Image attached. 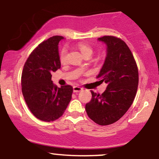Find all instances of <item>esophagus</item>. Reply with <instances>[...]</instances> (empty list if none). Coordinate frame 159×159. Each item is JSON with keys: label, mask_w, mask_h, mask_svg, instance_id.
Returning a JSON list of instances; mask_svg holds the SVG:
<instances>
[{"label": "esophagus", "mask_w": 159, "mask_h": 159, "mask_svg": "<svg viewBox=\"0 0 159 159\" xmlns=\"http://www.w3.org/2000/svg\"><path fill=\"white\" fill-rule=\"evenodd\" d=\"M82 90H83V89H82L81 87H78V86H74V87H73V91H74V93L81 92V91H82Z\"/></svg>", "instance_id": "obj_1"}]
</instances>
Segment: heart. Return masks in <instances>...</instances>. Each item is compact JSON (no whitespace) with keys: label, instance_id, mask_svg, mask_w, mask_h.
I'll use <instances>...</instances> for the list:
<instances>
[{"label":"heart","instance_id":"b5f03b06","mask_svg":"<svg viewBox=\"0 0 159 159\" xmlns=\"http://www.w3.org/2000/svg\"><path fill=\"white\" fill-rule=\"evenodd\" d=\"M77 46H78V48L79 49V51L82 54V55L84 57L87 56L90 57L92 55L93 52V50L92 47L90 46L89 45L85 44V43H80L77 45ZM66 55H67V48L66 47H63V48H62L59 54L60 61H61L62 63H63V62L66 61Z\"/></svg>","mask_w":159,"mask_h":159}]
</instances>
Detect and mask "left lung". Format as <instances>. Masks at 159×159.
<instances>
[{"mask_svg": "<svg viewBox=\"0 0 159 159\" xmlns=\"http://www.w3.org/2000/svg\"><path fill=\"white\" fill-rule=\"evenodd\" d=\"M106 45L105 63L96 78L105 82L102 95L91 91L92 98L85 105L89 117L101 125L119 120L131 107L138 86V70L132 52L122 39L112 36L98 38Z\"/></svg>", "mask_w": 159, "mask_h": 159, "instance_id": "1", "label": "left lung"}]
</instances>
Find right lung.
<instances>
[{
  "instance_id": "right-lung-1",
  "label": "right lung",
  "mask_w": 159,
  "mask_h": 159,
  "mask_svg": "<svg viewBox=\"0 0 159 159\" xmlns=\"http://www.w3.org/2000/svg\"><path fill=\"white\" fill-rule=\"evenodd\" d=\"M63 39L54 36L40 43L24 66L23 96L32 114L42 121L51 122L61 117L72 98V86L58 87L52 81V72L61 68L58 44Z\"/></svg>"
}]
</instances>
